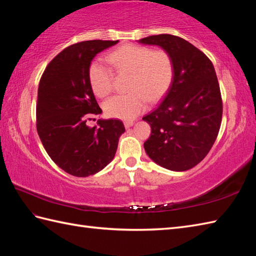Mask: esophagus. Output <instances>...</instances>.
I'll list each match as a JSON object with an SVG mask.
<instances>
[{
	"instance_id": "34e87169",
	"label": "esophagus",
	"mask_w": 256,
	"mask_h": 256,
	"mask_svg": "<svg viewBox=\"0 0 256 256\" xmlns=\"http://www.w3.org/2000/svg\"><path fill=\"white\" fill-rule=\"evenodd\" d=\"M124 125H125V128H132L133 125H134V122H133V121H125V122H124Z\"/></svg>"
}]
</instances>
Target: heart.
<instances>
[{
	"instance_id": "b5f03b06",
	"label": "heart",
	"mask_w": 256,
	"mask_h": 256,
	"mask_svg": "<svg viewBox=\"0 0 256 256\" xmlns=\"http://www.w3.org/2000/svg\"><path fill=\"white\" fill-rule=\"evenodd\" d=\"M108 62L118 74H128L126 94L113 96L103 103L106 116L130 121L145 111L148 100L164 96L174 78V64L165 50L138 45H124L108 55ZM92 91L106 96L112 90V72L102 62H92L88 69Z\"/></svg>"
}]
</instances>
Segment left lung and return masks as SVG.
I'll return each instance as SVG.
<instances>
[{
    "instance_id": "obj_1",
    "label": "left lung",
    "mask_w": 256,
    "mask_h": 256,
    "mask_svg": "<svg viewBox=\"0 0 256 256\" xmlns=\"http://www.w3.org/2000/svg\"><path fill=\"white\" fill-rule=\"evenodd\" d=\"M138 42L160 47L174 64L166 96L143 118L152 128L145 152L166 170H188L209 153L220 130L222 100L214 67L202 52L180 37L160 34Z\"/></svg>"
}]
</instances>
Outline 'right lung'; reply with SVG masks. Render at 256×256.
<instances>
[{
  "label": "right lung",
  "instance_id": "add662e5",
  "mask_svg": "<svg viewBox=\"0 0 256 256\" xmlns=\"http://www.w3.org/2000/svg\"><path fill=\"white\" fill-rule=\"evenodd\" d=\"M118 40H86L67 47L52 59L38 86L37 132L55 164L76 177H88L108 166L125 132L120 120H86L101 114L88 79L98 54Z\"/></svg>",
  "mask_w": 256,
  "mask_h": 256
}]
</instances>
